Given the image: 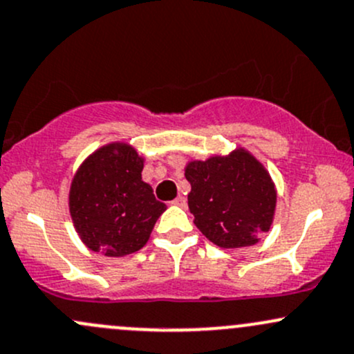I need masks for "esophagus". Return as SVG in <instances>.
Returning a JSON list of instances; mask_svg holds the SVG:
<instances>
[{"label":"esophagus","instance_id":"1","mask_svg":"<svg viewBox=\"0 0 354 354\" xmlns=\"http://www.w3.org/2000/svg\"><path fill=\"white\" fill-rule=\"evenodd\" d=\"M174 206H180V207H185V204H187V201H185L184 196H177L176 199L172 201Z\"/></svg>","mask_w":354,"mask_h":354}]
</instances>
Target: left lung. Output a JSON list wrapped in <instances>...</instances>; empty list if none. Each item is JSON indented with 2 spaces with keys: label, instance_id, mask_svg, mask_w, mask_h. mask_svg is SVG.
<instances>
[{
  "label": "left lung",
  "instance_id": "8db88e82",
  "mask_svg": "<svg viewBox=\"0 0 354 354\" xmlns=\"http://www.w3.org/2000/svg\"><path fill=\"white\" fill-rule=\"evenodd\" d=\"M191 182L189 209L194 224L219 248H243L260 241L275 218L277 187L250 150L236 147L184 167Z\"/></svg>",
  "mask_w": 354,
  "mask_h": 354
}]
</instances>
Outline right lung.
<instances>
[{"label": "right lung", "instance_id": "1", "mask_svg": "<svg viewBox=\"0 0 354 354\" xmlns=\"http://www.w3.org/2000/svg\"><path fill=\"white\" fill-rule=\"evenodd\" d=\"M145 157L127 142L106 143L79 165L69 189L75 233L93 252L127 257L142 250L167 206L142 180Z\"/></svg>", "mask_w": 354, "mask_h": 354}]
</instances>
